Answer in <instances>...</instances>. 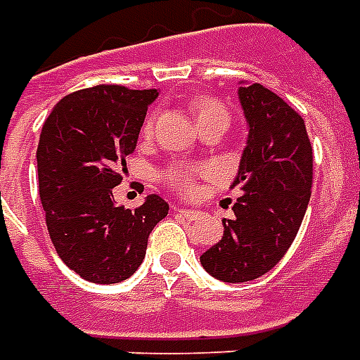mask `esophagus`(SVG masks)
<instances>
[{
    "label": "esophagus",
    "mask_w": 360,
    "mask_h": 360,
    "mask_svg": "<svg viewBox=\"0 0 360 360\" xmlns=\"http://www.w3.org/2000/svg\"><path fill=\"white\" fill-rule=\"evenodd\" d=\"M175 210L185 215L187 219H198V217H202L200 210H191V207H175Z\"/></svg>",
    "instance_id": "obj_1"
}]
</instances>
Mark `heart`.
<instances>
[{"mask_svg": "<svg viewBox=\"0 0 360 360\" xmlns=\"http://www.w3.org/2000/svg\"><path fill=\"white\" fill-rule=\"evenodd\" d=\"M196 120L214 118V116H227V110L223 106L214 101V98H198L193 105ZM153 127V120H148L145 126V131H150ZM207 175V167L200 166H188V164H173L164 172L162 179L166 183L167 187L179 194H191L196 188V179Z\"/></svg>", "mask_w": 360, "mask_h": 360, "instance_id": "obj_1", "label": "heart"}]
</instances>
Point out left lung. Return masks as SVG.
Returning a JSON list of instances; mask_svg holds the SVG:
<instances>
[{"label":"left lung","instance_id":"8db88e82","mask_svg":"<svg viewBox=\"0 0 360 360\" xmlns=\"http://www.w3.org/2000/svg\"><path fill=\"white\" fill-rule=\"evenodd\" d=\"M248 124L246 148L231 187H240L233 219L219 242L200 255L202 267L223 282H248L281 262L300 231L311 198L313 150L305 122L259 84L238 87Z\"/></svg>","mask_w":360,"mask_h":360}]
</instances>
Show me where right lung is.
<instances>
[{
	"mask_svg": "<svg viewBox=\"0 0 360 360\" xmlns=\"http://www.w3.org/2000/svg\"><path fill=\"white\" fill-rule=\"evenodd\" d=\"M156 97L158 89L95 85L60 98L41 127L36 158L47 231L58 257L85 281L129 278L167 215L158 194L137 210L116 206L112 194Z\"/></svg>",
	"mask_w": 360,
	"mask_h": 360,
	"instance_id": "1",
	"label": "right lung"
}]
</instances>
